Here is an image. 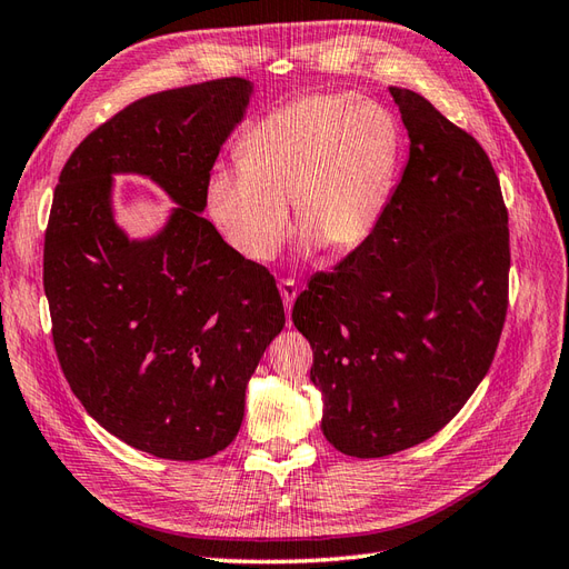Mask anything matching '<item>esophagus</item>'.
Masks as SVG:
<instances>
[{"mask_svg": "<svg viewBox=\"0 0 569 569\" xmlns=\"http://www.w3.org/2000/svg\"><path fill=\"white\" fill-rule=\"evenodd\" d=\"M279 290H281V298H283V305H286V310L290 312V308H293V302H296V298H298V286H296V279H281L279 281Z\"/></svg>", "mask_w": 569, "mask_h": 569, "instance_id": "1", "label": "esophagus"}]
</instances>
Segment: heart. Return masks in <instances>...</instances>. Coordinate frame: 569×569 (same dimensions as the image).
I'll return each mask as SVG.
<instances>
[{
    "label": "heart",
    "instance_id": "b5f03b06",
    "mask_svg": "<svg viewBox=\"0 0 569 569\" xmlns=\"http://www.w3.org/2000/svg\"><path fill=\"white\" fill-rule=\"evenodd\" d=\"M399 124L353 93H312L271 110L240 137L238 170L207 182V211L232 250L271 261L300 228L333 254L360 250L380 226L397 182Z\"/></svg>",
    "mask_w": 569,
    "mask_h": 569
}]
</instances>
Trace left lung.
Here are the masks:
<instances>
[{
    "instance_id": "8db88e82",
    "label": "left lung",
    "mask_w": 569,
    "mask_h": 569,
    "mask_svg": "<svg viewBox=\"0 0 569 569\" xmlns=\"http://www.w3.org/2000/svg\"><path fill=\"white\" fill-rule=\"evenodd\" d=\"M409 163L375 236L293 305L322 432L377 459L440 432L490 370L509 305V226L488 153L430 100L391 86Z\"/></svg>"
}]
</instances>
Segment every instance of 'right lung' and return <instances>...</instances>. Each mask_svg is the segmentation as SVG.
Wrapping results in <instances>:
<instances>
[{
  "label": "right lung",
  "mask_w": 569,
  "mask_h": 569,
  "mask_svg": "<svg viewBox=\"0 0 569 569\" xmlns=\"http://www.w3.org/2000/svg\"><path fill=\"white\" fill-rule=\"evenodd\" d=\"M252 86L228 77L134 100L86 137L54 187L42 286L62 372L100 426L160 459L226 449L244 387L286 325L267 267L199 211ZM112 171H139L179 203L167 230L127 241L109 213Z\"/></svg>",
  "instance_id": "obj_1"
}]
</instances>
